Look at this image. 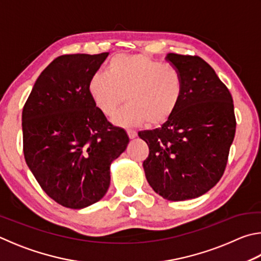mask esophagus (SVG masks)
Returning a JSON list of instances; mask_svg holds the SVG:
<instances>
[{"mask_svg": "<svg viewBox=\"0 0 261 261\" xmlns=\"http://www.w3.org/2000/svg\"><path fill=\"white\" fill-rule=\"evenodd\" d=\"M126 132H127V136H129L130 139H134V138H136V137H137V131H135V130L127 129Z\"/></svg>", "mask_w": 261, "mask_h": 261, "instance_id": "34e87169", "label": "esophagus"}]
</instances>
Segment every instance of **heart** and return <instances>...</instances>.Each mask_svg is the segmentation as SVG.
<instances>
[{
  "label": "heart",
  "instance_id": "heart-1",
  "mask_svg": "<svg viewBox=\"0 0 261 261\" xmlns=\"http://www.w3.org/2000/svg\"><path fill=\"white\" fill-rule=\"evenodd\" d=\"M182 91L177 67L140 55L114 57L105 73H94L88 83L90 98L108 117L115 115L125 98L126 107L114 117L121 125L161 124L177 110Z\"/></svg>",
  "mask_w": 261,
  "mask_h": 261
}]
</instances>
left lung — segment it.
I'll list each match as a JSON object with an SVG mask.
<instances>
[{
  "label": "left lung",
  "mask_w": 261,
  "mask_h": 261,
  "mask_svg": "<svg viewBox=\"0 0 261 261\" xmlns=\"http://www.w3.org/2000/svg\"><path fill=\"white\" fill-rule=\"evenodd\" d=\"M184 79L177 110L162 125L139 131L149 147L147 181L169 201L203 195L224 174L236 121L231 94L211 66L197 56L169 54Z\"/></svg>",
  "instance_id": "left-lung-1"
}]
</instances>
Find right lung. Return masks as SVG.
Here are the masks:
<instances>
[{"instance_id": "add662e5", "label": "right lung", "mask_w": 261, "mask_h": 261, "mask_svg": "<svg viewBox=\"0 0 261 261\" xmlns=\"http://www.w3.org/2000/svg\"><path fill=\"white\" fill-rule=\"evenodd\" d=\"M108 54L65 55L37 77L22 110L23 155L52 200L83 209L105 196L111 164L129 144L88 92L90 77Z\"/></svg>"}]
</instances>
